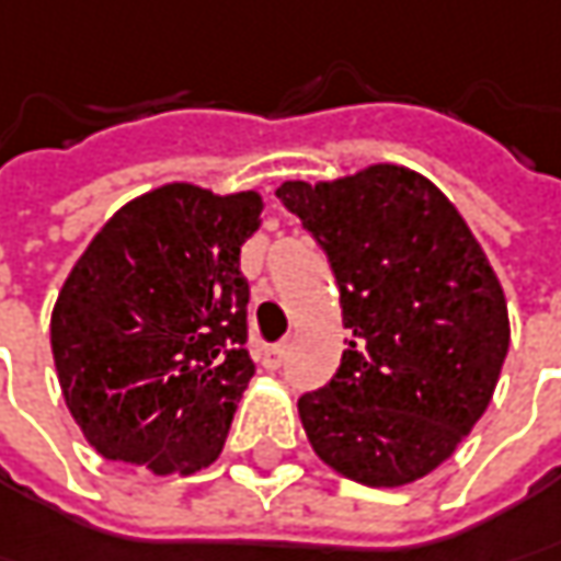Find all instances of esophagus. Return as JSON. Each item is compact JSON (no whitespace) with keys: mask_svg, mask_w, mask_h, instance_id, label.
Wrapping results in <instances>:
<instances>
[{"mask_svg":"<svg viewBox=\"0 0 561 561\" xmlns=\"http://www.w3.org/2000/svg\"><path fill=\"white\" fill-rule=\"evenodd\" d=\"M285 354H288V348H285V345H270V348L263 352V357H260V360H263V367H266V370H279L282 364H285Z\"/></svg>","mask_w":561,"mask_h":561,"instance_id":"obj_1","label":"esophagus"}]
</instances>
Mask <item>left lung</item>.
<instances>
[{
    "instance_id": "8db88e82",
    "label": "left lung",
    "mask_w": 561,
    "mask_h": 561,
    "mask_svg": "<svg viewBox=\"0 0 561 561\" xmlns=\"http://www.w3.org/2000/svg\"><path fill=\"white\" fill-rule=\"evenodd\" d=\"M276 197L323 248L352 329L335 377L298 399L335 474L404 486L436 471L483 417L508 354L502 285L449 197L404 165Z\"/></svg>"
}]
</instances>
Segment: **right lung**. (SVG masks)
Segmentation results:
<instances>
[{"instance_id": "right-lung-1", "label": "right lung", "mask_w": 561, "mask_h": 561, "mask_svg": "<svg viewBox=\"0 0 561 561\" xmlns=\"http://www.w3.org/2000/svg\"><path fill=\"white\" fill-rule=\"evenodd\" d=\"M256 191L187 182L128 201L61 285L49 342L84 439L150 474H197L226 446L254 377L241 244L260 229Z\"/></svg>"}]
</instances>
